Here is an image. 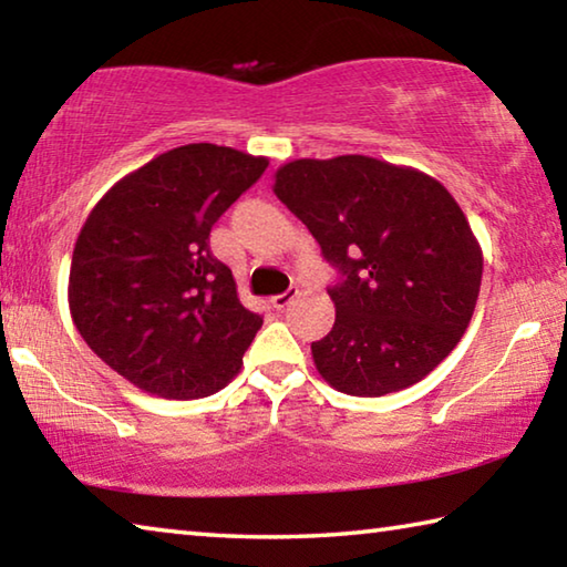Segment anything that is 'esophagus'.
Masks as SVG:
<instances>
[{
  "label": "esophagus",
  "instance_id": "obj_1",
  "mask_svg": "<svg viewBox=\"0 0 567 567\" xmlns=\"http://www.w3.org/2000/svg\"><path fill=\"white\" fill-rule=\"evenodd\" d=\"M297 295H300V290H297V287H290V290H285L282 295H275L270 302H272L275 310H285V307L290 305Z\"/></svg>",
  "mask_w": 567,
  "mask_h": 567
}]
</instances>
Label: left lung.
Wrapping results in <instances>:
<instances>
[{"label":"left lung","mask_w":567,"mask_h":567,"mask_svg":"<svg viewBox=\"0 0 567 567\" xmlns=\"http://www.w3.org/2000/svg\"><path fill=\"white\" fill-rule=\"evenodd\" d=\"M275 195L340 272L334 324L312 342L320 375L354 398L430 375L467 330L483 280V249L453 195L364 155L287 162Z\"/></svg>","instance_id":"obj_1"}]
</instances>
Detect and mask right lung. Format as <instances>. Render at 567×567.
<instances>
[{
    "instance_id": "right-lung-1",
    "label": "right lung",
    "mask_w": 567,
    "mask_h": 567,
    "mask_svg": "<svg viewBox=\"0 0 567 567\" xmlns=\"http://www.w3.org/2000/svg\"><path fill=\"white\" fill-rule=\"evenodd\" d=\"M267 157L185 145L122 177L76 237L70 310L102 362L152 395L205 398L239 372L262 318L239 302L209 229Z\"/></svg>"
}]
</instances>
